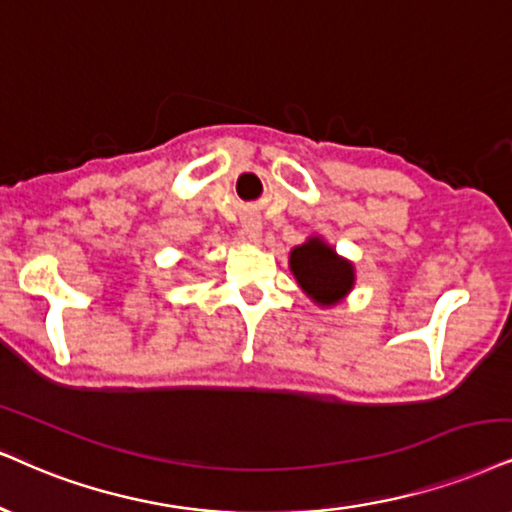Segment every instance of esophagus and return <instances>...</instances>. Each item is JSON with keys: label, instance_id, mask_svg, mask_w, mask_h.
Here are the masks:
<instances>
[{"label": "esophagus", "instance_id": "obj_1", "mask_svg": "<svg viewBox=\"0 0 512 512\" xmlns=\"http://www.w3.org/2000/svg\"><path fill=\"white\" fill-rule=\"evenodd\" d=\"M261 230H263V225H261V220H258L256 216L242 218V232H244L246 239L256 242V239L261 237Z\"/></svg>", "mask_w": 512, "mask_h": 512}]
</instances>
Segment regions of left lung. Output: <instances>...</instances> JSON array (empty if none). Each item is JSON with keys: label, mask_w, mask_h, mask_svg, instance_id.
<instances>
[{"label": "left lung", "mask_w": 512, "mask_h": 512, "mask_svg": "<svg viewBox=\"0 0 512 512\" xmlns=\"http://www.w3.org/2000/svg\"><path fill=\"white\" fill-rule=\"evenodd\" d=\"M289 266L301 289L323 306L337 304L353 285L351 263L339 258L332 246L320 239H308L306 244L296 246L289 256Z\"/></svg>", "instance_id": "8db88e82"}]
</instances>
